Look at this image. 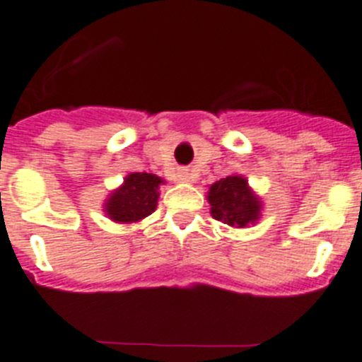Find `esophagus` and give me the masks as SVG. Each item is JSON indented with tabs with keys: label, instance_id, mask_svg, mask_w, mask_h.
Here are the masks:
<instances>
[{
	"label": "esophagus",
	"instance_id": "esophagus-1",
	"mask_svg": "<svg viewBox=\"0 0 362 362\" xmlns=\"http://www.w3.org/2000/svg\"><path fill=\"white\" fill-rule=\"evenodd\" d=\"M180 178H182V180H187V182L193 180V176H191V173L187 171V169H184V171L180 173Z\"/></svg>",
	"mask_w": 362,
	"mask_h": 362
}]
</instances>
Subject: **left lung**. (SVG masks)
<instances>
[{"label":"left lung","instance_id":"left-lung-1","mask_svg":"<svg viewBox=\"0 0 362 362\" xmlns=\"http://www.w3.org/2000/svg\"><path fill=\"white\" fill-rule=\"evenodd\" d=\"M211 215L230 226H247L259 217V200L248 189L243 176H226L215 182L208 191Z\"/></svg>","mask_w":362,"mask_h":362}]
</instances>
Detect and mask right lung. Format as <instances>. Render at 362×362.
<instances>
[{
    "label": "right lung",
    "mask_w": 362,
    "mask_h": 362,
    "mask_svg": "<svg viewBox=\"0 0 362 362\" xmlns=\"http://www.w3.org/2000/svg\"><path fill=\"white\" fill-rule=\"evenodd\" d=\"M163 184L160 176L151 173H132L124 178V184L114 191L105 204V211L117 223H136L156 209L158 187Z\"/></svg>",
    "instance_id": "1"
}]
</instances>
